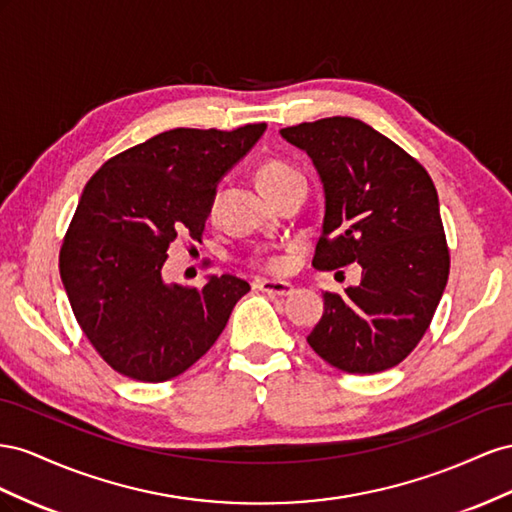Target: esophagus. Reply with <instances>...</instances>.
Here are the masks:
<instances>
[{"label": "esophagus", "instance_id": "obj_1", "mask_svg": "<svg viewBox=\"0 0 512 512\" xmlns=\"http://www.w3.org/2000/svg\"><path fill=\"white\" fill-rule=\"evenodd\" d=\"M257 287L264 291V294H268V296H281V298H285V296L294 294V285H289L285 281L261 279V281H257Z\"/></svg>", "mask_w": 512, "mask_h": 512}]
</instances>
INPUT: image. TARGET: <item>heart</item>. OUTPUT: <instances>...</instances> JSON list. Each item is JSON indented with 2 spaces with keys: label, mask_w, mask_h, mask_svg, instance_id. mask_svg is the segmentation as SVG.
Segmentation results:
<instances>
[{
  "label": "heart",
  "mask_w": 512,
  "mask_h": 512,
  "mask_svg": "<svg viewBox=\"0 0 512 512\" xmlns=\"http://www.w3.org/2000/svg\"><path fill=\"white\" fill-rule=\"evenodd\" d=\"M257 175H259V180H261V184H264V188H266L268 193H274L276 188H281V186H285L289 182L302 178V173L294 165L287 163V160H283V158H268V160H264V163H261V167H259V171H257ZM214 208H216V195L212 199L210 210H214ZM261 264H264L268 270H279L281 261L274 259V257H266L264 261H261Z\"/></svg>",
  "instance_id": "obj_1"
}]
</instances>
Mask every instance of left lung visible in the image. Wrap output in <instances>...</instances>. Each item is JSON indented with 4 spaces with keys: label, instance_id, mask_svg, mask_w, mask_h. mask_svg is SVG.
<instances>
[{
    "label": "left lung",
    "instance_id": "obj_1",
    "mask_svg": "<svg viewBox=\"0 0 512 512\" xmlns=\"http://www.w3.org/2000/svg\"><path fill=\"white\" fill-rule=\"evenodd\" d=\"M313 158L326 191L317 270L358 261L362 281L324 294V315L306 337L345 373L397 367L425 337L450 272V251L431 175L414 156L354 118L281 130Z\"/></svg>",
    "mask_w": 512,
    "mask_h": 512
}]
</instances>
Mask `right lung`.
Listing matches in <instances>:
<instances>
[{"mask_svg":"<svg viewBox=\"0 0 512 512\" xmlns=\"http://www.w3.org/2000/svg\"><path fill=\"white\" fill-rule=\"evenodd\" d=\"M264 130L173 128L109 158L85 184L60 274L83 334L113 371L167 382L221 337L251 285L231 274L167 285L163 266L175 238L201 242L218 180Z\"/></svg>","mask_w":512,"mask_h":512,"instance_id":"right-lung-1","label":"right lung"}]
</instances>
